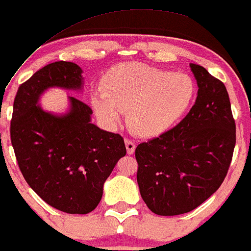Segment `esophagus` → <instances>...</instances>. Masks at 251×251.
<instances>
[{"instance_id": "obj_1", "label": "esophagus", "mask_w": 251, "mask_h": 251, "mask_svg": "<svg viewBox=\"0 0 251 251\" xmlns=\"http://www.w3.org/2000/svg\"><path fill=\"white\" fill-rule=\"evenodd\" d=\"M126 152H128L129 155L134 154L135 148H136V146H135L134 141L128 140V138H126Z\"/></svg>"}]
</instances>
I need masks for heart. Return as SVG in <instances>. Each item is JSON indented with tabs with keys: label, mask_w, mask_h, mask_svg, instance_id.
Segmentation results:
<instances>
[{
	"label": "heart",
	"mask_w": 251,
	"mask_h": 251,
	"mask_svg": "<svg viewBox=\"0 0 251 251\" xmlns=\"http://www.w3.org/2000/svg\"><path fill=\"white\" fill-rule=\"evenodd\" d=\"M102 89L91 95V105L107 126L126 113L129 128L151 137L175 126L193 103L196 85L189 75L143 63H121L108 70Z\"/></svg>",
	"instance_id": "b5f03b06"
}]
</instances>
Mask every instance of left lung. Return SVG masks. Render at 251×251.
I'll use <instances>...</instances> for the list:
<instances>
[{"label": "left lung", "mask_w": 251, "mask_h": 251, "mask_svg": "<svg viewBox=\"0 0 251 251\" xmlns=\"http://www.w3.org/2000/svg\"><path fill=\"white\" fill-rule=\"evenodd\" d=\"M199 91L177 126L135 150L141 196L152 213H189L220 188L230 167L236 126L226 85L190 63Z\"/></svg>", "instance_id": "1"}]
</instances>
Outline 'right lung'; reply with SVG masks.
<instances>
[{
    "label": "right lung",
    "instance_id": "1",
    "mask_svg": "<svg viewBox=\"0 0 251 251\" xmlns=\"http://www.w3.org/2000/svg\"><path fill=\"white\" fill-rule=\"evenodd\" d=\"M82 69L58 61L20 85L10 122L11 144L23 177L44 202L68 214H88L102 199L103 184L126 156L123 137L90 122L93 110L76 97L54 115L37 105L48 88L79 90Z\"/></svg>",
    "mask_w": 251,
    "mask_h": 251
}]
</instances>
